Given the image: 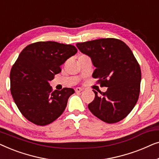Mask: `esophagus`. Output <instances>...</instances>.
Returning <instances> with one entry per match:
<instances>
[{"label":"esophagus","instance_id":"esophagus-1","mask_svg":"<svg viewBox=\"0 0 159 159\" xmlns=\"http://www.w3.org/2000/svg\"><path fill=\"white\" fill-rule=\"evenodd\" d=\"M82 90H83V89L81 88H75L76 93H80V92H81V91H82Z\"/></svg>","mask_w":159,"mask_h":159}]
</instances>
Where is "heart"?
<instances>
[{"mask_svg":"<svg viewBox=\"0 0 159 159\" xmlns=\"http://www.w3.org/2000/svg\"><path fill=\"white\" fill-rule=\"evenodd\" d=\"M82 56H84V55H82Z\"/></svg>","mask_w":159,"mask_h":159,"instance_id":"heart-1","label":"heart"}]
</instances>
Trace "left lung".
Returning a JSON list of instances; mask_svg holds the SVG:
<instances>
[{
  "mask_svg": "<svg viewBox=\"0 0 159 159\" xmlns=\"http://www.w3.org/2000/svg\"><path fill=\"white\" fill-rule=\"evenodd\" d=\"M82 53L90 56L95 68L93 77L98 78L105 93L95 90L88 104L93 115L106 123H116L131 112L140 94L141 70L129 47L115 38H102L77 43Z\"/></svg>",
  "mask_w": 159,
  "mask_h": 159,
  "instance_id": "obj_1",
  "label": "left lung"
}]
</instances>
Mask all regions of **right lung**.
<instances>
[{"mask_svg": "<svg viewBox=\"0 0 159 159\" xmlns=\"http://www.w3.org/2000/svg\"><path fill=\"white\" fill-rule=\"evenodd\" d=\"M77 52L74 45L46 41L32 43L19 54L11 70V93L19 110L30 121L47 125L64 112L75 90L64 88L52 91L49 82Z\"/></svg>", "mask_w": 159, "mask_h": 159, "instance_id": "add662e5", "label": "right lung"}]
</instances>
